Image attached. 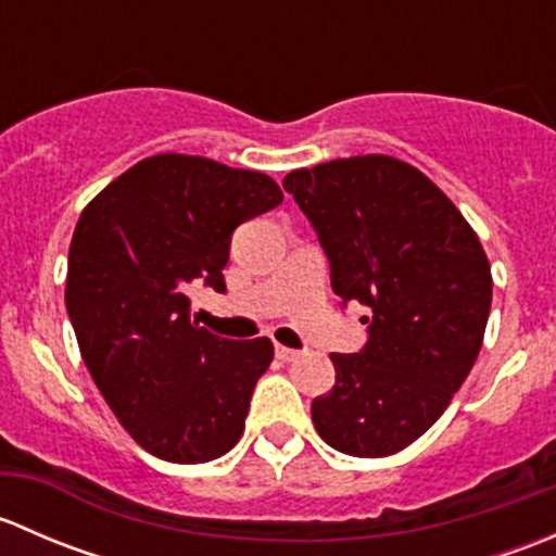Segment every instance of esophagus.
I'll return each mask as SVG.
<instances>
[{
	"mask_svg": "<svg viewBox=\"0 0 556 556\" xmlns=\"http://www.w3.org/2000/svg\"><path fill=\"white\" fill-rule=\"evenodd\" d=\"M277 357H279V361H285V363H293V361H299L301 352L299 350H290V346L277 344Z\"/></svg>",
	"mask_w": 556,
	"mask_h": 556,
	"instance_id": "obj_1",
	"label": "esophagus"
}]
</instances>
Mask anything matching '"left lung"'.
<instances>
[{"label": "left lung", "mask_w": 556, "mask_h": 556, "mask_svg": "<svg viewBox=\"0 0 556 556\" xmlns=\"http://www.w3.org/2000/svg\"><path fill=\"white\" fill-rule=\"evenodd\" d=\"M330 261L341 301L368 306V344L330 355L314 397L319 439L352 457L406 450L446 412L484 341L486 252L444 190L392 155L328 161L285 177Z\"/></svg>", "instance_id": "8db88e82"}]
</instances>
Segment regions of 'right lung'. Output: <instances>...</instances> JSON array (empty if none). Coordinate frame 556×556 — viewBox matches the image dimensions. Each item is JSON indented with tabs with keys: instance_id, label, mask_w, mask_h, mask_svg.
Instances as JSON below:
<instances>
[{
	"instance_id": "1",
	"label": "right lung",
	"mask_w": 556,
	"mask_h": 556,
	"mask_svg": "<svg viewBox=\"0 0 556 556\" xmlns=\"http://www.w3.org/2000/svg\"><path fill=\"white\" fill-rule=\"evenodd\" d=\"M282 199L261 172L161 153L112 179L83 210L66 312L106 406L153 457L210 463L242 439L274 344L199 328L190 293L226 290L233 228Z\"/></svg>"
}]
</instances>
